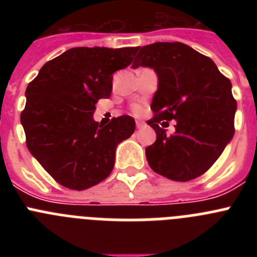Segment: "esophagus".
<instances>
[{"label":"esophagus","mask_w":257,"mask_h":257,"mask_svg":"<svg viewBox=\"0 0 257 257\" xmlns=\"http://www.w3.org/2000/svg\"><path fill=\"white\" fill-rule=\"evenodd\" d=\"M147 126V124H145V122H143V121H136V128H143V127H145Z\"/></svg>","instance_id":"obj_1"}]
</instances>
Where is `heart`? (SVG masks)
I'll return each instance as SVG.
<instances>
[{"mask_svg": "<svg viewBox=\"0 0 257 257\" xmlns=\"http://www.w3.org/2000/svg\"><path fill=\"white\" fill-rule=\"evenodd\" d=\"M133 112L135 113V114H139V113L142 112V106H139V105H134V106H133Z\"/></svg>", "mask_w": 257, "mask_h": 257, "instance_id": "obj_1", "label": "heart"}]
</instances>
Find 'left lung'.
Returning a JSON list of instances; mask_svg holds the SVG:
<instances>
[{
  "label": "left lung",
  "instance_id": "8db88e82",
  "mask_svg": "<svg viewBox=\"0 0 257 257\" xmlns=\"http://www.w3.org/2000/svg\"><path fill=\"white\" fill-rule=\"evenodd\" d=\"M133 68L151 67L158 76L148 124L157 134L147 147L151 169L175 181L205 174L234 135L237 101L229 78L216 64L181 42H156L136 47ZM175 119V133L164 127Z\"/></svg>",
  "mask_w": 257,
  "mask_h": 257
}]
</instances>
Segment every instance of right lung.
Returning a JSON list of instances; mask_svg holds the SVG:
<instances>
[{
  "instance_id": "right-lung-1",
  "label": "right lung",
  "mask_w": 257,
  "mask_h": 257,
  "mask_svg": "<svg viewBox=\"0 0 257 257\" xmlns=\"http://www.w3.org/2000/svg\"><path fill=\"white\" fill-rule=\"evenodd\" d=\"M136 47H73L47 61L26 90L20 115L32 156L68 189L83 190L108 178L115 148L135 131L130 115L101 126L92 114L110 96L113 73L133 63Z\"/></svg>"
}]
</instances>
